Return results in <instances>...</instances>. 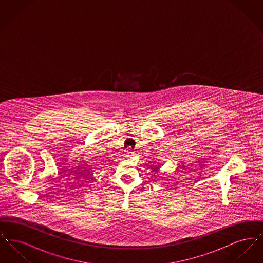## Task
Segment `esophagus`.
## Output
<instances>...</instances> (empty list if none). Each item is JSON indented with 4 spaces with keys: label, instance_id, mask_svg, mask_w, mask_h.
Wrapping results in <instances>:
<instances>
[{
    "label": "esophagus",
    "instance_id": "1",
    "mask_svg": "<svg viewBox=\"0 0 263 263\" xmlns=\"http://www.w3.org/2000/svg\"><path fill=\"white\" fill-rule=\"evenodd\" d=\"M135 154H134V152H132V149H130V148H128L127 149V152H126V157L128 158V159H131V158H133V156H134Z\"/></svg>",
    "mask_w": 263,
    "mask_h": 263
}]
</instances>
